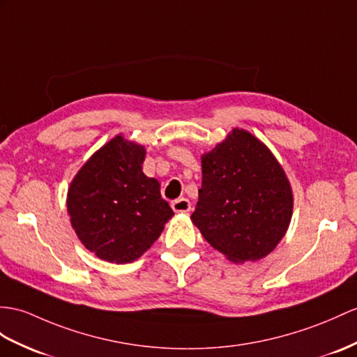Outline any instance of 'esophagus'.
<instances>
[{"instance_id": "obj_1", "label": "esophagus", "mask_w": 357, "mask_h": 357, "mask_svg": "<svg viewBox=\"0 0 357 357\" xmlns=\"http://www.w3.org/2000/svg\"><path fill=\"white\" fill-rule=\"evenodd\" d=\"M171 207H172L174 212L186 213V212L190 211V203H189V199H186V198H177L171 203Z\"/></svg>"}]
</instances>
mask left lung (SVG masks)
I'll return each instance as SVG.
<instances>
[{"instance_id":"8db88e82","label":"left lung","mask_w":357,"mask_h":357,"mask_svg":"<svg viewBox=\"0 0 357 357\" xmlns=\"http://www.w3.org/2000/svg\"><path fill=\"white\" fill-rule=\"evenodd\" d=\"M203 181L190 220L203 238L234 264L265 257L292 218L289 180L264 142L245 130L202 155Z\"/></svg>"}]
</instances>
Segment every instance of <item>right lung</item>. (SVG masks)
Listing matches in <instances>:
<instances>
[{
  "mask_svg": "<svg viewBox=\"0 0 357 357\" xmlns=\"http://www.w3.org/2000/svg\"><path fill=\"white\" fill-rule=\"evenodd\" d=\"M145 149L121 135L92 154L68 189V213L82 244L110 264H130L172 218L155 178L142 172Z\"/></svg>",
  "mask_w": 357,
  "mask_h": 357,
  "instance_id": "obj_1",
  "label": "right lung"
}]
</instances>
